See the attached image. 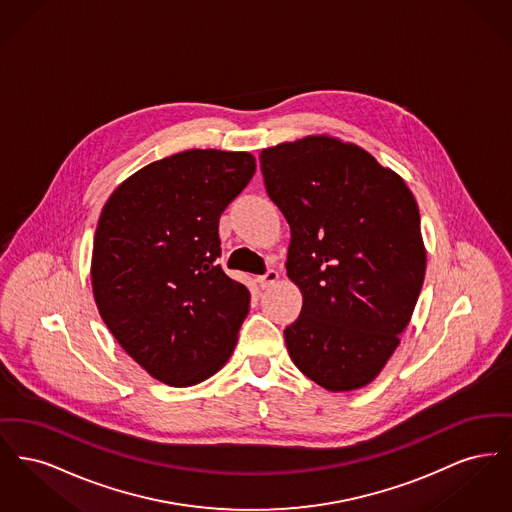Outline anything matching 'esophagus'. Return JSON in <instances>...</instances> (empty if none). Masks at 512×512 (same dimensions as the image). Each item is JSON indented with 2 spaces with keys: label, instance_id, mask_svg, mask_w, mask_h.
I'll return each mask as SVG.
<instances>
[{
  "label": "esophagus",
  "instance_id": "obj_1",
  "mask_svg": "<svg viewBox=\"0 0 512 512\" xmlns=\"http://www.w3.org/2000/svg\"><path fill=\"white\" fill-rule=\"evenodd\" d=\"M278 278H280V274H278L276 270H268L267 274H263V276L257 278V282H259V286H261L263 290H267V288L274 286V284L278 282Z\"/></svg>",
  "mask_w": 512,
  "mask_h": 512
}]
</instances>
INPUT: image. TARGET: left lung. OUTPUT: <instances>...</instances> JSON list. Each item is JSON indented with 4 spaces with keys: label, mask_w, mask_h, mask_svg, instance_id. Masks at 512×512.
<instances>
[{
    "label": "left lung",
    "mask_w": 512,
    "mask_h": 512,
    "mask_svg": "<svg viewBox=\"0 0 512 512\" xmlns=\"http://www.w3.org/2000/svg\"><path fill=\"white\" fill-rule=\"evenodd\" d=\"M259 159L292 228L286 268L303 295L284 330L293 365L332 393L361 390L401 343L424 282L413 192L366 149L328 134L265 147Z\"/></svg>",
    "instance_id": "8db88e82"
}]
</instances>
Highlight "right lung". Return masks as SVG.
Segmentation results:
<instances>
[{"mask_svg":"<svg viewBox=\"0 0 512 512\" xmlns=\"http://www.w3.org/2000/svg\"><path fill=\"white\" fill-rule=\"evenodd\" d=\"M255 174L247 151L188 149L128 176L92 251L99 315L155 380L195 386L230 359L249 290L217 265L219 219Z\"/></svg>","mask_w":512,"mask_h":512,"instance_id":"right-lung-1","label":"right lung"}]
</instances>
